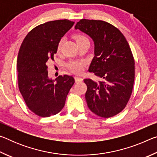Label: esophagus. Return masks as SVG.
<instances>
[{"mask_svg":"<svg viewBox=\"0 0 157 157\" xmlns=\"http://www.w3.org/2000/svg\"><path fill=\"white\" fill-rule=\"evenodd\" d=\"M75 80L76 82H79L83 80V79L82 78H79V77H75Z\"/></svg>","mask_w":157,"mask_h":157,"instance_id":"esophagus-1","label":"esophagus"}]
</instances>
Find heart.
<instances>
[{
  "instance_id": "1",
  "label": "heart",
  "mask_w": 157,
  "mask_h": 157,
  "mask_svg": "<svg viewBox=\"0 0 157 157\" xmlns=\"http://www.w3.org/2000/svg\"><path fill=\"white\" fill-rule=\"evenodd\" d=\"M74 37H75V39L77 42H78L80 40H82V39H87L86 36L82 35V34H75ZM62 43H63V39H61L57 45V51L58 52L60 51ZM83 66H84V63L82 62H71L68 63V67L70 68L71 70H72L73 72H75L76 73H79L82 72V69H83Z\"/></svg>"
}]
</instances>
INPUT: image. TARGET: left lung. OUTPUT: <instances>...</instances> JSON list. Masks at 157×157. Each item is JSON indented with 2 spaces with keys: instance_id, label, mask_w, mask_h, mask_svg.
Wrapping results in <instances>:
<instances>
[{
  "instance_id": "obj_1",
  "label": "left lung",
  "mask_w": 157,
  "mask_h": 157,
  "mask_svg": "<svg viewBox=\"0 0 157 157\" xmlns=\"http://www.w3.org/2000/svg\"><path fill=\"white\" fill-rule=\"evenodd\" d=\"M75 29L94 41V57L89 71L103 79H84L87 105L98 116L112 117L125 107L134 86L135 63L128 42L118 28L103 21L82 19Z\"/></svg>"
}]
</instances>
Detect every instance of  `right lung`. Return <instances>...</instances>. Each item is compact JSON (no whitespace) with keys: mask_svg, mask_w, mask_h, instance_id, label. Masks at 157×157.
<instances>
[{"mask_svg":"<svg viewBox=\"0 0 157 157\" xmlns=\"http://www.w3.org/2000/svg\"><path fill=\"white\" fill-rule=\"evenodd\" d=\"M67 19L48 21L33 29L25 37L18 52V89L28 107L36 115L49 117L64 107L75 83L72 76L48 78L46 62L54 60L62 37L73 27Z\"/></svg>","mask_w":157,"mask_h":157,"instance_id":"obj_1","label":"right lung"}]
</instances>
